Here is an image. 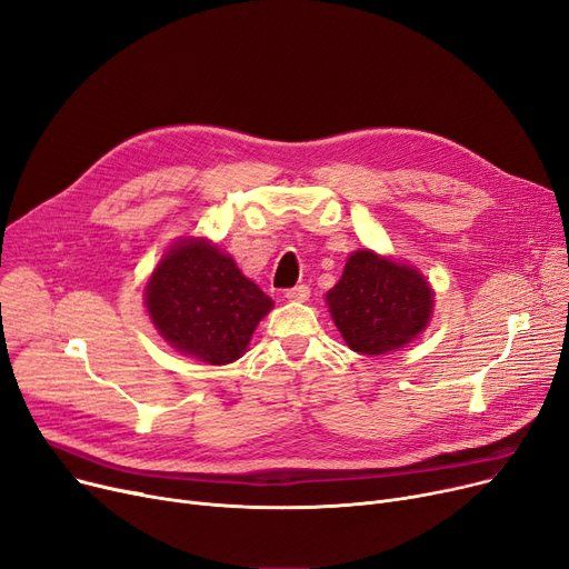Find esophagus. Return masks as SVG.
I'll return each mask as SVG.
<instances>
[{"label": "esophagus", "instance_id": "1", "mask_svg": "<svg viewBox=\"0 0 569 569\" xmlns=\"http://www.w3.org/2000/svg\"><path fill=\"white\" fill-rule=\"evenodd\" d=\"M284 299L306 303V301L310 299V287H308V284H296V287H291V289L284 291Z\"/></svg>", "mask_w": 569, "mask_h": 569}]
</instances>
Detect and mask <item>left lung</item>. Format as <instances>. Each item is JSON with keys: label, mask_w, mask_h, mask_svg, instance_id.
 <instances>
[{"label": "left lung", "mask_w": 569, "mask_h": 569, "mask_svg": "<svg viewBox=\"0 0 569 569\" xmlns=\"http://www.w3.org/2000/svg\"><path fill=\"white\" fill-rule=\"evenodd\" d=\"M327 303L351 349L359 355H387L426 329L432 289L417 268L359 250L347 259Z\"/></svg>", "instance_id": "obj_1"}]
</instances>
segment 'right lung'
<instances>
[{
    "mask_svg": "<svg viewBox=\"0 0 569 569\" xmlns=\"http://www.w3.org/2000/svg\"><path fill=\"white\" fill-rule=\"evenodd\" d=\"M146 308L159 336L180 355L210 366L240 359L273 299L203 238H184L146 284Z\"/></svg>",
    "mask_w": 569,
    "mask_h": 569,
    "instance_id": "1",
    "label": "right lung"
}]
</instances>
